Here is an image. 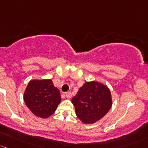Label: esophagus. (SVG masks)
Returning a JSON list of instances; mask_svg holds the SVG:
<instances>
[{"instance_id": "esophagus-1", "label": "esophagus", "mask_w": 148, "mask_h": 148, "mask_svg": "<svg viewBox=\"0 0 148 148\" xmlns=\"http://www.w3.org/2000/svg\"><path fill=\"white\" fill-rule=\"evenodd\" d=\"M66 97L67 98H70L71 97V92L70 91L66 92Z\"/></svg>"}]
</instances>
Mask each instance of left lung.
Here are the masks:
<instances>
[{
	"mask_svg": "<svg viewBox=\"0 0 148 148\" xmlns=\"http://www.w3.org/2000/svg\"><path fill=\"white\" fill-rule=\"evenodd\" d=\"M76 114L84 124H93L103 118L112 107L110 90L103 84L86 82L71 99Z\"/></svg>",
	"mask_w": 148,
	"mask_h": 148,
	"instance_id": "8db88e82",
	"label": "left lung"
}]
</instances>
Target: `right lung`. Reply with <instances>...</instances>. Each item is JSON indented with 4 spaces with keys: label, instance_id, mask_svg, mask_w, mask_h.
I'll return each mask as SVG.
<instances>
[{
    "label": "right lung",
    "instance_id": "right-lung-1",
    "mask_svg": "<svg viewBox=\"0 0 148 148\" xmlns=\"http://www.w3.org/2000/svg\"><path fill=\"white\" fill-rule=\"evenodd\" d=\"M24 100L34 114L47 118L55 112L60 103L61 97L51 79L32 80L26 88Z\"/></svg>",
    "mask_w": 148,
    "mask_h": 148
}]
</instances>
